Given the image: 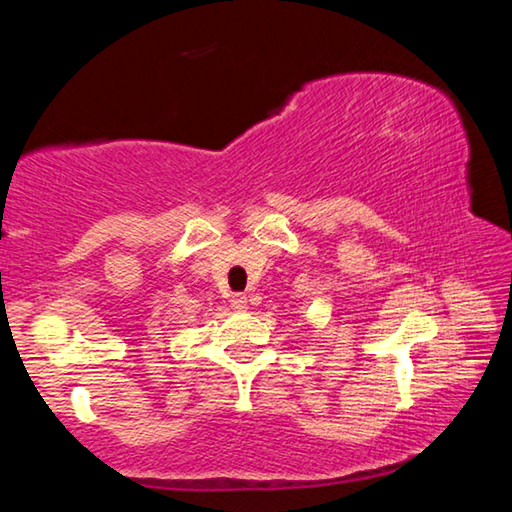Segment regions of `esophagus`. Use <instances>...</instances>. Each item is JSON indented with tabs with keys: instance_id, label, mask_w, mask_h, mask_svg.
Listing matches in <instances>:
<instances>
[{
	"instance_id": "1",
	"label": "esophagus",
	"mask_w": 512,
	"mask_h": 512,
	"mask_svg": "<svg viewBox=\"0 0 512 512\" xmlns=\"http://www.w3.org/2000/svg\"><path fill=\"white\" fill-rule=\"evenodd\" d=\"M230 305H232V309H237V311H246L248 309V298L244 296V293H235V296L230 298Z\"/></svg>"
}]
</instances>
